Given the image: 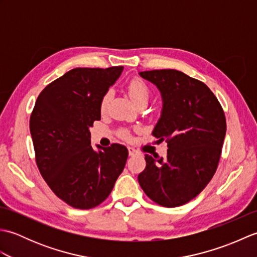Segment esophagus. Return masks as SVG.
I'll use <instances>...</instances> for the list:
<instances>
[{"instance_id":"1","label":"esophagus","mask_w":257,"mask_h":257,"mask_svg":"<svg viewBox=\"0 0 257 257\" xmlns=\"http://www.w3.org/2000/svg\"><path fill=\"white\" fill-rule=\"evenodd\" d=\"M128 152H129V156H130V157H133V156L138 154V151L136 150L135 148H133V147H129V148H128Z\"/></svg>"}]
</instances>
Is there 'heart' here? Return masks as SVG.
<instances>
[{
    "instance_id": "heart-1",
    "label": "heart",
    "mask_w": 257,
    "mask_h": 257,
    "mask_svg": "<svg viewBox=\"0 0 257 257\" xmlns=\"http://www.w3.org/2000/svg\"><path fill=\"white\" fill-rule=\"evenodd\" d=\"M127 90L130 98H132V100L137 106L141 102H148L150 98V89L148 85H147L144 80H141L139 78H135L130 81L128 84ZM110 97H111L110 91H107L106 94L102 96L100 100V106H99L101 112H105L107 110ZM120 137L123 139H129L130 134L127 132V130H121V132H120Z\"/></svg>"
}]
</instances>
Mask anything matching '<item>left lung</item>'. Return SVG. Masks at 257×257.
<instances>
[{
	"mask_svg": "<svg viewBox=\"0 0 257 257\" xmlns=\"http://www.w3.org/2000/svg\"><path fill=\"white\" fill-rule=\"evenodd\" d=\"M139 75L160 91L161 116L152 135L168 144L166 158L146 155L139 184L159 205H183L216 171L226 133L224 111L209 87L182 72L156 69Z\"/></svg>",
	"mask_w": 257,
	"mask_h": 257,
	"instance_id": "obj_1",
	"label": "left lung"
}]
</instances>
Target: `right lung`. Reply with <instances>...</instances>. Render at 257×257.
Segmentation results:
<instances>
[{"label": "right lung", "mask_w": 257, "mask_h": 257, "mask_svg": "<svg viewBox=\"0 0 257 257\" xmlns=\"http://www.w3.org/2000/svg\"><path fill=\"white\" fill-rule=\"evenodd\" d=\"M122 66L74 68L37 97L30 119L36 165L48 187L76 209H91L110 194L128 149L119 144L92 149L89 128L100 120V100Z\"/></svg>", "instance_id": "right-lung-1"}]
</instances>
